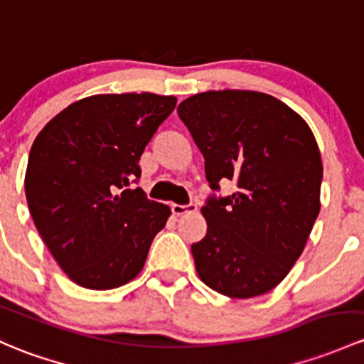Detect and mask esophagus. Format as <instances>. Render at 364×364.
I'll return each mask as SVG.
<instances>
[{"mask_svg":"<svg viewBox=\"0 0 364 364\" xmlns=\"http://www.w3.org/2000/svg\"><path fill=\"white\" fill-rule=\"evenodd\" d=\"M171 209L176 216H181V214L185 213L197 211V204H193V202H188V204H172Z\"/></svg>","mask_w":364,"mask_h":364,"instance_id":"34e87169","label":"esophagus"}]
</instances>
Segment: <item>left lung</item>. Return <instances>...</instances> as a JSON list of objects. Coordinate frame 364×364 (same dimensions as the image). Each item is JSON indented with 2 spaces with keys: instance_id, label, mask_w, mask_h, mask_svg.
I'll use <instances>...</instances> for the list:
<instances>
[{
  "instance_id": "8db88e82",
  "label": "left lung",
  "mask_w": 364,
  "mask_h": 364,
  "mask_svg": "<svg viewBox=\"0 0 364 364\" xmlns=\"http://www.w3.org/2000/svg\"><path fill=\"white\" fill-rule=\"evenodd\" d=\"M178 114L205 160L208 233L192 244L198 277L230 298L269 293L288 275L319 214L323 162L300 114L269 94L202 92ZM230 178L236 192L216 196Z\"/></svg>"
}]
</instances>
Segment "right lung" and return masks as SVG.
<instances>
[{"mask_svg":"<svg viewBox=\"0 0 364 364\" xmlns=\"http://www.w3.org/2000/svg\"><path fill=\"white\" fill-rule=\"evenodd\" d=\"M176 97L101 94L73 102L38 134L26 198L34 225L73 282L112 289L143 269L171 209L139 186V159Z\"/></svg>","mask_w":364,"mask_h":364,"instance_id":"1","label":"right lung"}]
</instances>
